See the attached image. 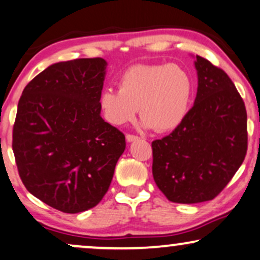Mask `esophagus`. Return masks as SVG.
I'll list each match as a JSON object with an SVG mask.
<instances>
[{
	"mask_svg": "<svg viewBox=\"0 0 260 260\" xmlns=\"http://www.w3.org/2000/svg\"><path fill=\"white\" fill-rule=\"evenodd\" d=\"M136 140H139V137L135 136V135H130V134H127V135H126L127 142H133V141H136Z\"/></svg>",
	"mask_w": 260,
	"mask_h": 260,
	"instance_id": "1",
	"label": "esophagus"
}]
</instances>
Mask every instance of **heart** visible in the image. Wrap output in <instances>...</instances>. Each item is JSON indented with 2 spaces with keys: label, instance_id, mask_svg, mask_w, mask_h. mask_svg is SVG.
<instances>
[{
  "label": "heart",
  "instance_id": "obj_1",
  "mask_svg": "<svg viewBox=\"0 0 260 260\" xmlns=\"http://www.w3.org/2000/svg\"><path fill=\"white\" fill-rule=\"evenodd\" d=\"M119 90L105 89L99 104L106 120L124 125L142 115L141 126L159 133L174 130L187 117L193 96V81L177 63L131 66L119 78Z\"/></svg>",
  "mask_w": 260,
  "mask_h": 260
}]
</instances>
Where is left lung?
<instances>
[{"instance_id": "1", "label": "left lung", "mask_w": 260, "mask_h": 260, "mask_svg": "<svg viewBox=\"0 0 260 260\" xmlns=\"http://www.w3.org/2000/svg\"><path fill=\"white\" fill-rule=\"evenodd\" d=\"M198 92L179 126L152 142L153 177L172 203L212 200L247 152V113L228 75L197 55Z\"/></svg>"}]
</instances>
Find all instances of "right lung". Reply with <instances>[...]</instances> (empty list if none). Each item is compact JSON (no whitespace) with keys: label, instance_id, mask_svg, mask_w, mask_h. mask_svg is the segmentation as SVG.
Instances as JSON below:
<instances>
[{"label":"right lung","instance_id":"right-lung-1","mask_svg":"<svg viewBox=\"0 0 260 260\" xmlns=\"http://www.w3.org/2000/svg\"><path fill=\"white\" fill-rule=\"evenodd\" d=\"M107 62L48 66L25 86L13 127L19 176L30 193L65 213L96 206L107 193L125 136L101 117Z\"/></svg>","mask_w":260,"mask_h":260}]
</instances>
